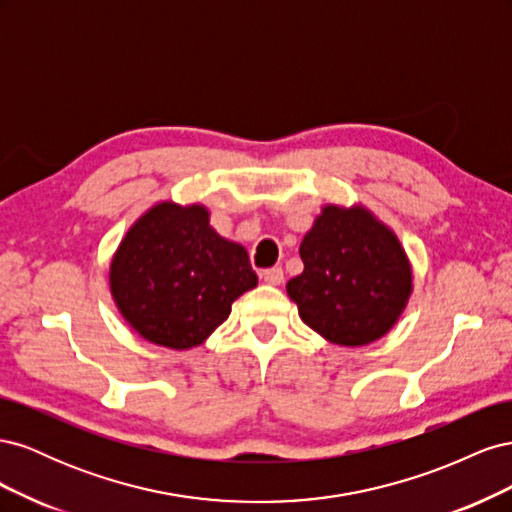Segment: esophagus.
I'll return each mask as SVG.
<instances>
[{"instance_id": "obj_1", "label": "esophagus", "mask_w": 512, "mask_h": 512, "mask_svg": "<svg viewBox=\"0 0 512 512\" xmlns=\"http://www.w3.org/2000/svg\"><path fill=\"white\" fill-rule=\"evenodd\" d=\"M262 280H265L267 284L271 286H280L284 284V269L282 267H273V269H265L260 273Z\"/></svg>"}]
</instances>
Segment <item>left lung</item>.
Masks as SVG:
<instances>
[{
  "instance_id": "1",
  "label": "left lung",
  "mask_w": 512,
  "mask_h": 512,
  "mask_svg": "<svg viewBox=\"0 0 512 512\" xmlns=\"http://www.w3.org/2000/svg\"><path fill=\"white\" fill-rule=\"evenodd\" d=\"M303 273L286 284L299 316L327 342L367 346L393 329L412 294L395 232L369 209L327 205L301 241Z\"/></svg>"
}]
</instances>
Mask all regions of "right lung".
<instances>
[{
	"mask_svg": "<svg viewBox=\"0 0 512 512\" xmlns=\"http://www.w3.org/2000/svg\"><path fill=\"white\" fill-rule=\"evenodd\" d=\"M111 294L147 342L188 350L220 327L243 292L258 284L245 247L220 237L203 205H153L119 243Z\"/></svg>",
	"mask_w": 512,
	"mask_h": 512,
	"instance_id": "1",
	"label": "right lung"
}]
</instances>
